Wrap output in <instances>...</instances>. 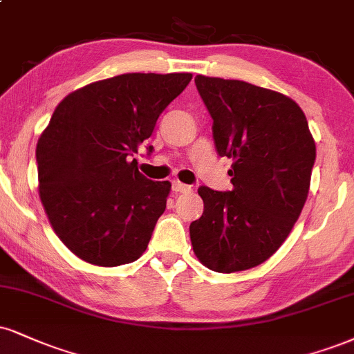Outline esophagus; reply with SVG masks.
Listing matches in <instances>:
<instances>
[{"instance_id": "esophagus-1", "label": "esophagus", "mask_w": 354, "mask_h": 354, "mask_svg": "<svg viewBox=\"0 0 354 354\" xmlns=\"http://www.w3.org/2000/svg\"><path fill=\"white\" fill-rule=\"evenodd\" d=\"M173 191L174 193H189L191 186L185 185V183L181 181H173Z\"/></svg>"}]
</instances>
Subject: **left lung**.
I'll return each mask as SVG.
<instances>
[{"mask_svg":"<svg viewBox=\"0 0 354 354\" xmlns=\"http://www.w3.org/2000/svg\"><path fill=\"white\" fill-rule=\"evenodd\" d=\"M221 156L232 158V189H198L204 211L189 225L207 269L232 274L261 266L290 234L306 201L317 156L295 100L242 80L196 75Z\"/></svg>","mask_w":354,"mask_h":354,"instance_id":"left-lung-1","label":"left lung"}]
</instances>
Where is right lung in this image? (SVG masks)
Here are the masks:
<instances>
[{
    "instance_id": "right-lung-1",
    "label": "right lung",
    "mask_w": 354,
    "mask_h": 354,
    "mask_svg": "<svg viewBox=\"0 0 354 354\" xmlns=\"http://www.w3.org/2000/svg\"><path fill=\"white\" fill-rule=\"evenodd\" d=\"M191 79L188 72L115 75L55 107L37 140V189L50 227L79 259L118 267L147 250L171 183L147 180L131 156Z\"/></svg>"
}]
</instances>
